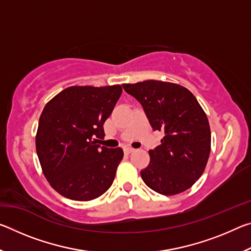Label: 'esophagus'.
I'll return each instance as SVG.
<instances>
[{
    "label": "esophagus",
    "instance_id": "esophagus-1",
    "mask_svg": "<svg viewBox=\"0 0 251 251\" xmlns=\"http://www.w3.org/2000/svg\"><path fill=\"white\" fill-rule=\"evenodd\" d=\"M124 151L126 152V154H130V152L135 151V150H134V148H131V147H125L124 148Z\"/></svg>",
    "mask_w": 251,
    "mask_h": 251
}]
</instances>
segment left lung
<instances>
[{
  "mask_svg": "<svg viewBox=\"0 0 251 251\" xmlns=\"http://www.w3.org/2000/svg\"><path fill=\"white\" fill-rule=\"evenodd\" d=\"M123 87L141 103L151 128L164 133L141 172L144 182L166 196L185 192L202 175L210 154V127L201 106L174 83L151 79Z\"/></svg>",
  "mask_w": 251,
  "mask_h": 251,
  "instance_id": "8db88e82",
  "label": "left lung"
}]
</instances>
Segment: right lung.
Segmentation results:
<instances>
[{
    "mask_svg": "<svg viewBox=\"0 0 251 251\" xmlns=\"http://www.w3.org/2000/svg\"><path fill=\"white\" fill-rule=\"evenodd\" d=\"M121 85L72 86L45 105L36 134L43 173L58 194L87 201L103 195L124 156L122 148L96 144L122 94Z\"/></svg>",
    "mask_w": 251,
    "mask_h": 251,
    "instance_id": "right-lung-1",
    "label": "right lung"
}]
</instances>
